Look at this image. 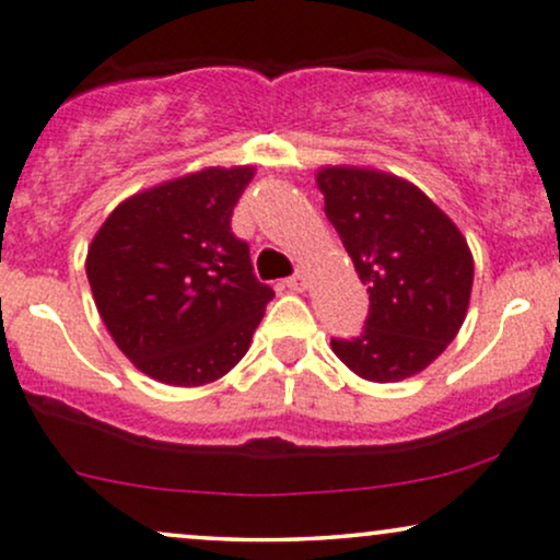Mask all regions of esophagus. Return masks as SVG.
Wrapping results in <instances>:
<instances>
[{"mask_svg": "<svg viewBox=\"0 0 560 560\" xmlns=\"http://www.w3.org/2000/svg\"><path fill=\"white\" fill-rule=\"evenodd\" d=\"M284 287H287V289H292V292H305V287H307L305 273H302V271L292 273V276H289V279L284 281Z\"/></svg>", "mask_w": 560, "mask_h": 560, "instance_id": "1", "label": "esophagus"}]
</instances>
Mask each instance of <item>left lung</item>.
Wrapping results in <instances>:
<instances>
[{"mask_svg": "<svg viewBox=\"0 0 560 560\" xmlns=\"http://www.w3.org/2000/svg\"><path fill=\"white\" fill-rule=\"evenodd\" d=\"M318 187L370 294L360 336L331 339V349L373 383L420 373L467 315L475 276L467 240L425 192L394 174L328 166Z\"/></svg>", "mask_w": 560, "mask_h": 560, "instance_id": "obj_1", "label": "left lung"}]
</instances>
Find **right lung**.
Wrapping results in <instances>:
<instances>
[{
    "mask_svg": "<svg viewBox=\"0 0 560 560\" xmlns=\"http://www.w3.org/2000/svg\"><path fill=\"white\" fill-rule=\"evenodd\" d=\"M250 166L203 170L132 195L88 247L85 273L112 339L145 375L203 386L245 357L273 289L253 273L232 213Z\"/></svg>",
    "mask_w": 560,
    "mask_h": 560,
    "instance_id": "add662e5",
    "label": "right lung"
}]
</instances>
